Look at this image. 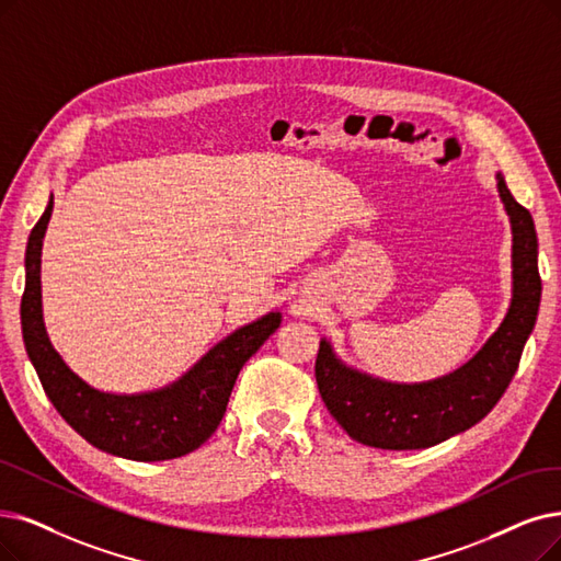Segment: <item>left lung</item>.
<instances>
[{
  "label": "left lung",
  "instance_id": "8db88e82",
  "mask_svg": "<svg viewBox=\"0 0 561 561\" xmlns=\"http://www.w3.org/2000/svg\"><path fill=\"white\" fill-rule=\"evenodd\" d=\"M497 193L511 222V301L495 333L467 364L428 382H389L358 370L320 341L318 389L331 416L375 449H428L472 428L506 391L541 304L539 241L531 214L515 203L502 172Z\"/></svg>",
  "mask_w": 561,
  "mask_h": 561
}]
</instances>
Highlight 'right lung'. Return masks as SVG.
Returning <instances> with one entry per match:
<instances>
[{"label": "right lung", "instance_id": "obj_1", "mask_svg": "<svg viewBox=\"0 0 561 561\" xmlns=\"http://www.w3.org/2000/svg\"><path fill=\"white\" fill-rule=\"evenodd\" d=\"M53 207L50 195L46 211L30 234L25 295L20 304L22 341L43 391L80 437L110 456L153 462L195 451L218 428L239 370L280 327L283 312L272 310L234 329L182 377L161 389L140 393L101 391L69 368L50 343L43 322L41 251Z\"/></svg>", "mask_w": 561, "mask_h": 561}]
</instances>
